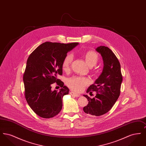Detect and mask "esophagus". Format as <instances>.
Returning <instances> with one entry per match:
<instances>
[{
	"label": "esophagus",
	"instance_id": "1",
	"mask_svg": "<svg viewBox=\"0 0 146 146\" xmlns=\"http://www.w3.org/2000/svg\"><path fill=\"white\" fill-rule=\"evenodd\" d=\"M70 94L72 96H74V97H79V96H80V95H79V94H76V93L73 92V91H71V92H70Z\"/></svg>",
	"mask_w": 146,
	"mask_h": 146
}]
</instances>
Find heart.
Here are the masks:
<instances>
[{"label":"heart","instance_id":"b5f03b06","mask_svg":"<svg viewBox=\"0 0 146 146\" xmlns=\"http://www.w3.org/2000/svg\"><path fill=\"white\" fill-rule=\"evenodd\" d=\"M84 57L86 62L90 67L94 66L99 60L98 54L94 51H87L84 54ZM73 60V56L71 54L67 55L64 57L62 64V68L64 71H69ZM89 83V79L83 76H73L67 81V86L73 90L77 92L82 91Z\"/></svg>","mask_w":146,"mask_h":146}]
</instances>
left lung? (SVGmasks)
<instances>
[{
  "instance_id": "obj_1",
  "label": "left lung",
  "mask_w": 146,
  "mask_h": 146,
  "mask_svg": "<svg viewBox=\"0 0 146 146\" xmlns=\"http://www.w3.org/2000/svg\"><path fill=\"white\" fill-rule=\"evenodd\" d=\"M96 50L102 56L104 66L101 75L86 91L90 93L96 91V96L91 98L84 95L89 103L84 107L83 110L89 115L100 116L111 110L118 100L123 76L120 62L111 49L100 46Z\"/></svg>"
}]
</instances>
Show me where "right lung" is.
Returning a JSON list of instances; mask_svg holds the SVG:
<instances>
[{
    "mask_svg": "<svg viewBox=\"0 0 146 146\" xmlns=\"http://www.w3.org/2000/svg\"><path fill=\"white\" fill-rule=\"evenodd\" d=\"M78 44L45 42L29 56L23 76L25 95L39 117L52 118L61 111L63 97L70 90L57 76L62 74V64L67 52ZM55 82L62 88L60 91L51 90Z\"/></svg>",
    "mask_w": 146,
    "mask_h": 146,
    "instance_id": "add662e5",
    "label": "right lung"
}]
</instances>
